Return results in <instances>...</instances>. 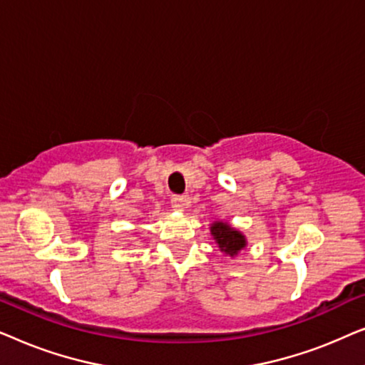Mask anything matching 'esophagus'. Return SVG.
I'll return each instance as SVG.
<instances>
[{"label": "esophagus", "instance_id": "esophagus-1", "mask_svg": "<svg viewBox=\"0 0 365 365\" xmlns=\"http://www.w3.org/2000/svg\"><path fill=\"white\" fill-rule=\"evenodd\" d=\"M171 206L174 211H184V207L189 206V201L186 196H174L171 199Z\"/></svg>", "mask_w": 365, "mask_h": 365}]
</instances>
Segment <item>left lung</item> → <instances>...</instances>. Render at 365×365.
Wrapping results in <instances>:
<instances>
[{
  "instance_id": "left-lung-1",
  "label": "left lung",
  "mask_w": 365,
  "mask_h": 365,
  "mask_svg": "<svg viewBox=\"0 0 365 365\" xmlns=\"http://www.w3.org/2000/svg\"><path fill=\"white\" fill-rule=\"evenodd\" d=\"M211 234L219 249L224 254H227L229 257L237 256V252L246 247L247 244L246 237H244L241 231H237V229L231 227V224L222 221H216L211 224Z\"/></svg>"
}]
</instances>
